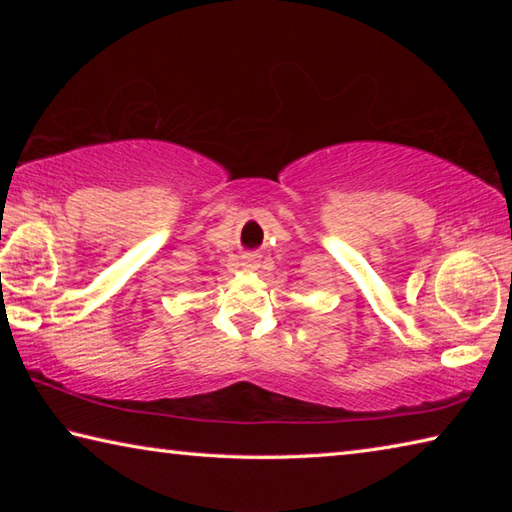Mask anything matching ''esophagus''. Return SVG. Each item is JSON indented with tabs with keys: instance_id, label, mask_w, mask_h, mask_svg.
Here are the masks:
<instances>
[{
	"instance_id": "34e87169",
	"label": "esophagus",
	"mask_w": 512,
	"mask_h": 512,
	"mask_svg": "<svg viewBox=\"0 0 512 512\" xmlns=\"http://www.w3.org/2000/svg\"><path fill=\"white\" fill-rule=\"evenodd\" d=\"M241 266H244V268H257V257L255 255H244V257H241Z\"/></svg>"
}]
</instances>
